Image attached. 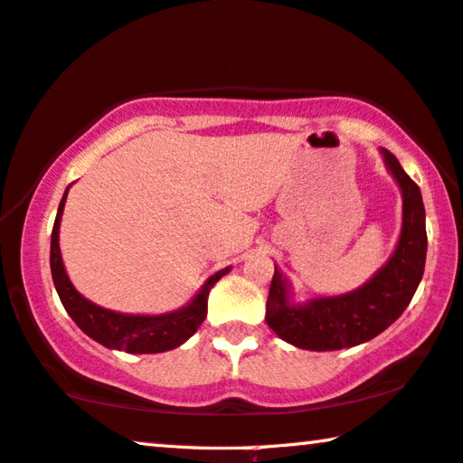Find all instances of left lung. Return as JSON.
Here are the masks:
<instances>
[{
  "instance_id": "left-lung-1",
  "label": "left lung",
  "mask_w": 463,
  "mask_h": 463,
  "mask_svg": "<svg viewBox=\"0 0 463 463\" xmlns=\"http://www.w3.org/2000/svg\"><path fill=\"white\" fill-rule=\"evenodd\" d=\"M387 171L402 189V232L390 261L361 288L337 297L290 303V286L276 268L266 303V321L278 337L305 350H342L385 332L410 305L424 274L427 226L420 187L398 158L381 148Z\"/></svg>"
}]
</instances>
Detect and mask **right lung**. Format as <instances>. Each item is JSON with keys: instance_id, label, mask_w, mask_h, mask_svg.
Listing matches in <instances>:
<instances>
[{"instance_id": "1", "label": "right lung", "mask_w": 463, "mask_h": 463, "mask_svg": "<svg viewBox=\"0 0 463 463\" xmlns=\"http://www.w3.org/2000/svg\"><path fill=\"white\" fill-rule=\"evenodd\" d=\"M68 192L70 187L65 189L61 197L53 232H51V276H53L57 295H60L70 317L76 321V326L86 335H90L92 340L107 348L126 350L131 354H154V352H166L181 346L202 326L205 315H208V295L212 286L229 274L231 268H224L210 276L192 303L179 311L165 315H126L102 309V307L80 295L65 274L60 251V222Z\"/></svg>"}]
</instances>
